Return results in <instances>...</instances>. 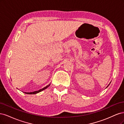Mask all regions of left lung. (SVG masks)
<instances>
[{"label":"left lung","mask_w":124,"mask_h":124,"mask_svg":"<svg viewBox=\"0 0 124 124\" xmlns=\"http://www.w3.org/2000/svg\"><path fill=\"white\" fill-rule=\"evenodd\" d=\"M110 83H111V82H110ZM110 83H109V85H110ZM109 85H108V86H107V87H108V86H109Z\"/></svg>","instance_id":"1"}]
</instances>
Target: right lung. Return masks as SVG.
Instances as JSON below:
<instances>
[{
  "mask_svg": "<svg viewBox=\"0 0 124 124\" xmlns=\"http://www.w3.org/2000/svg\"><path fill=\"white\" fill-rule=\"evenodd\" d=\"M50 85V84H49V85H47L46 86H45V87H44V88L41 89V90H39L38 91H34V92H24L25 94H37L39 92H42V91L45 90L46 89H47L48 87Z\"/></svg>",
  "mask_w": 124,
  "mask_h": 124,
  "instance_id": "obj_1",
  "label": "right lung"
}]
</instances>
